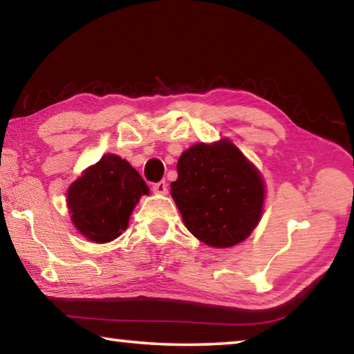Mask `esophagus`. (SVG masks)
Returning a JSON list of instances; mask_svg holds the SVG:
<instances>
[{
	"mask_svg": "<svg viewBox=\"0 0 354 354\" xmlns=\"http://www.w3.org/2000/svg\"><path fill=\"white\" fill-rule=\"evenodd\" d=\"M152 189L155 191L156 194H166L167 193V183L165 180H161L158 183H155L153 187H152Z\"/></svg>",
	"mask_w": 354,
	"mask_h": 354,
	"instance_id": "34e87169",
	"label": "esophagus"
}]
</instances>
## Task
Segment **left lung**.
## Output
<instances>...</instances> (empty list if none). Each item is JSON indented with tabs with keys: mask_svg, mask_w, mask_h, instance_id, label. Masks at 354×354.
I'll list each match as a JSON object with an SVG mask.
<instances>
[{
	"mask_svg": "<svg viewBox=\"0 0 354 354\" xmlns=\"http://www.w3.org/2000/svg\"><path fill=\"white\" fill-rule=\"evenodd\" d=\"M177 174L171 196L196 239L212 248H230L256 229L263 210V178L229 139L185 150Z\"/></svg>",
	"mask_w": 354,
	"mask_h": 354,
	"instance_id": "left-lung-1",
	"label": "left lung"
}]
</instances>
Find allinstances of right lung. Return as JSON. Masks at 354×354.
Returning <instances> with one entry per match:
<instances>
[{
	"label": "right lung",
	"instance_id": "obj_1",
	"mask_svg": "<svg viewBox=\"0 0 354 354\" xmlns=\"http://www.w3.org/2000/svg\"><path fill=\"white\" fill-rule=\"evenodd\" d=\"M142 194H149V187L135 167L108 153L71 185L67 207L75 227L86 239L108 243L127 229Z\"/></svg>",
	"mask_w": 354,
	"mask_h": 354
}]
</instances>
